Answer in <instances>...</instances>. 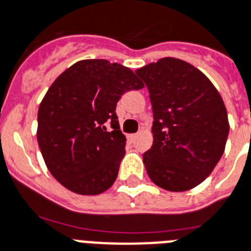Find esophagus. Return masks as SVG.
<instances>
[{"instance_id": "1", "label": "esophagus", "mask_w": 251, "mask_h": 251, "mask_svg": "<svg viewBox=\"0 0 251 251\" xmlns=\"http://www.w3.org/2000/svg\"><path fill=\"white\" fill-rule=\"evenodd\" d=\"M138 138V134H131V135H129V140L130 142H134V140Z\"/></svg>"}]
</instances>
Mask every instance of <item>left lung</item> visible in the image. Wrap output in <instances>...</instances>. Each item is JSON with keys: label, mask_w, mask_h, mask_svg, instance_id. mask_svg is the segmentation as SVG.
Returning a JSON list of instances; mask_svg holds the SVG:
<instances>
[{"label": "left lung", "mask_w": 251, "mask_h": 251, "mask_svg": "<svg viewBox=\"0 0 251 251\" xmlns=\"http://www.w3.org/2000/svg\"><path fill=\"white\" fill-rule=\"evenodd\" d=\"M135 73L153 111V144L143 153L147 174L166 191H188L225 152L229 124L223 99L201 71L180 59L162 58Z\"/></svg>", "instance_id": "8db88e82"}]
</instances>
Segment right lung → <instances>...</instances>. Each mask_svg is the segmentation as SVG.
I'll return each mask as SVG.
<instances>
[{
    "label": "right lung",
    "mask_w": 251,
    "mask_h": 251,
    "mask_svg": "<svg viewBox=\"0 0 251 251\" xmlns=\"http://www.w3.org/2000/svg\"><path fill=\"white\" fill-rule=\"evenodd\" d=\"M142 87L131 69L105 59L75 63L55 79L38 108L37 140L60 184L99 195L115 183L126 146L116 105L126 91Z\"/></svg>",
    "instance_id": "right-lung-1"
}]
</instances>
